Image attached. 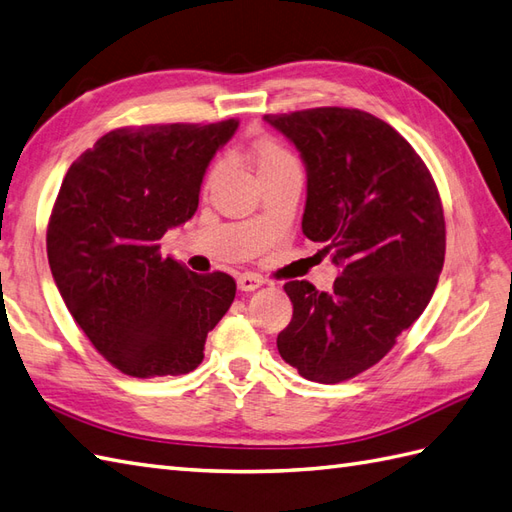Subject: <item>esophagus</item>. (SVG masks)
I'll return each mask as SVG.
<instances>
[{
	"label": "esophagus",
	"mask_w": 512,
	"mask_h": 512,
	"mask_svg": "<svg viewBox=\"0 0 512 512\" xmlns=\"http://www.w3.org/2000/svg\"><path fill=\"white\" fill-rule=\"evenodd\" d=\"M261 283H264V281H261L257 275H248V272H246V275L237 279V288H240L242 292H253V290L261 288Z\"/></svg>",
	"instance_id": "esophagus-1"
}]
</instances>
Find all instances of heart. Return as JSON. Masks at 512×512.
Returning <instances> with one entry per match:
<instances>
[{"label": "heart", "instance_id": "heart-1", "mask_svg": "<svg viewBox=\"0 0 512 512\" xmlns=\"http://www.w3.org/2000/svg\"><path fill=\"white\" fill-rule=\"evenodd\" d=\"M251 157H253L255 170H257L261 181H266V178H272V176L285 174V172L301 170L299 168V161H296L294 154L285 146H281L279 141H275V139H261V141H257V144L251 150ZM220 170H222V159L213 161V165H211L209 172H207L205 185L213 183V178L218 176Z\"/></svg>", "mask_w": 512, "mask_h": 512}]
</instances>
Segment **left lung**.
Returning <instances> with one entry per match:
<instances>
[{
  "mask_svg": "<svg viewBox=\"0 0 512 512\" xmlns=\"http://www.w3.org/2000/svg\"><path fill=\"white\" fill-rule=\"evenodd\" d=\"M264 120L301 152L303 233L340 268L329 292L283 285L294 312L277 349L310 382L338 384L382 360L430 303L445 261L443 202L419 154L371 113L320 106Z\"/></svg>",
  "mask_w": 512,
  "mask_h": 512,
  "instance_id": "1",
  "label": "left lung"
}]
</instances>
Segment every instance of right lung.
Masks as SVG:
<instances>
[{
    "label": "right lung",
    "mask_w": 512,
    "mask_h": 512,
    "mask_svg": "<svg viewBox=\"0 0 512 512\" xmlns=\"http://www.w3.org/2000/svg\"><path fill=\"white\" fill-rule=\"evenodd\" d=\"M235 130L237 120L115 128L63 178L47 222L52 277L93 347L124 375L194 371L235 299L227 272L196 275L159 244L194 216L207 165Z\"/></svg>",
    "instance_id": "1"
}]
</instances>
